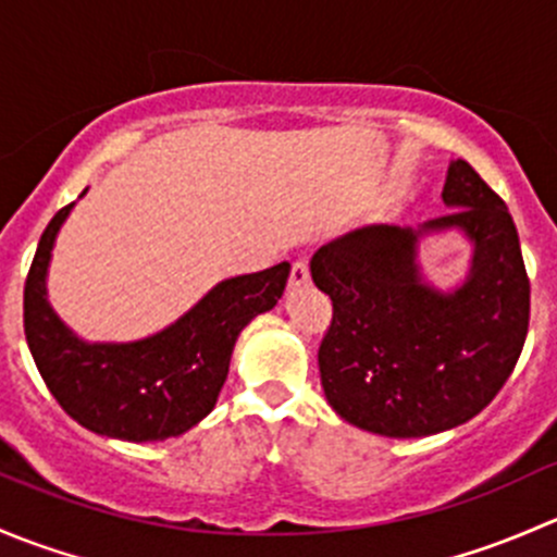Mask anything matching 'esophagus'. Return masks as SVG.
Masks as SVG:
<instances>
[{"mask_svg":"<svg viewBox=\"0 0 557 557\" xmlns=\"http://www.w3.org/2000/svg\"><path fill=\"white\" fill-rule=\"evenodd\" d=\"M307 283H310V263H307L305 258H299V261L294 263V269H290L288 285L290 288H301V285Z\"/></svg>","mask_w":557,"mask_h":557,"instance_id":"obj_1","label":"esophagus"}]
</instances>
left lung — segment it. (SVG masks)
<instances>
[{
  "mask_svg": "<svg viewBox=\"0 0 557 557\" xmlns=\"http://www.w3.org/2000/svg\"><path fill=\"white\" fill-rule=\"evenodd\" d=\"M442 218L372 223L318 247L312 283L334 305L320 342L331 409L372 434L418 440L458 429L496 398L528 334L531 285L507 205L466 161H450ZM460 233L472 245L467 280L429 284L419 243Z\"/></svg>",
  "mask_w": 557,
  "mask_h": 557,
  "instance_id": "1",
  "label": "left lung"
}]
</instances>
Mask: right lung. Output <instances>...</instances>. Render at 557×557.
I'll list each match as a JSON object with an SVG mask.
<instances>
[{"label":"right lung","instance_id":"obj_1","mask_svg":"<svg viewBox=\"0 0 557 557\" xmlns=\"http://www.w3.org/2000/svg\"><path fill=\"white\" fill-rule=\"evenodd\" d=\"M72 207L55 212L42 232L24 288V331L39 374L61 409L94 434L121 442L185 434L212 412L237 336L277 305L290 263L221 280L174 323L143 339L88 342L48 301L50 258Z\"/></svg>","mask_w":557,"mask_h":557}]
</instances>
